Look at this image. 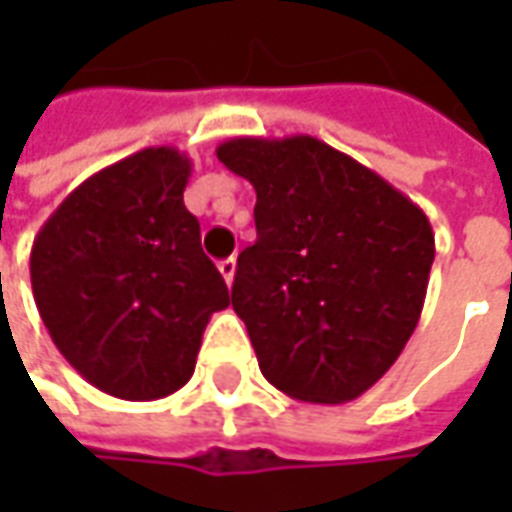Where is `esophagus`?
Wrapping results in <instances>:
<instances>
[{
	"label": "esophagus",
	"mask_w": 512,
	"mask_h": 512,
	"mask_svg": "<svg viewBox=\"0 0 512 512\" xmlns=\"http://www.w3.org/2000/svg\"><path fill=\"white\" fill-rule=\"evenodd\" d=\"M219 273L225 276L227 285H233V276H236V259H233V256H230V259H222V262H219Z\"/></svg>",
	"instance_id": "obj_1"
}]
</instances>
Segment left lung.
Returning a JSON list of instances; mask_svg holds the SVG:
<instances>
[{
	"label": "left lung",
	"mask_w": 512,
	"mask_h": 512,
	"mask_svg": "<svg viewBox=\"0 0 512 512\" xmlns=\"http://www.w3.org/2000/svg\"><path fill=\"white\" fill-rule=\"evenodd\" d=\"M219 162L256 190L230 305L259 370L299 402L359 399L419 325L433 227L376 170L313 136H236Z\"/></svg>",
	"instance_id": "1"
}]
</instances>
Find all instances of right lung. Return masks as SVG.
<instances>
[{"label":"right lung","mask_w":512,"mask_h":512,"mask_svg":"<svg viewBox=\"0 0 512 512\" xmlns=\"http://www.w3.org/2000/svg\"><path fill=\"white\" fill-rule=\"evenodd\" d=\"M190 170L182 150H139L68 193L30 247L33 302L53 344L125 402L185 387L210 316L227 307L185 207Z\"/></svg>","instance_id":"obj_1"}]
</instances>
